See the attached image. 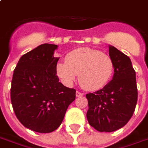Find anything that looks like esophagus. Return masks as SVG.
<instances>
[{
    "instance_id": "34e87169",
    "label": "esophagus",
    "mask_w": 148,
    "mask_h": 148,
    "mask_svg": "<svg viewBox=\"0 0 148 148\" xmlns=\"http://www.w3.org/2000/svg\"><path fill=\"white\" fill-rule=\"evenodd\" d=\"M83 95H84V93L81 92H78V91H77V92H76V96H77V97H78V96H83Z\"/></svg>"
}]
</instances>
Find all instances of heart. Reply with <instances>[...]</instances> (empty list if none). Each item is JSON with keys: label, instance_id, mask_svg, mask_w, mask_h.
Instances as JSON below:
<instances>
[{"label": "heart", "instance_id": "obj_1", "mask_svg": "<svg viewBox=\"0 0 148 148\" xmlns=\"http://www.w3.org/2000/svg\"><path fill=\"white\" fill-rule=\"evenodd\" d=\"M114 69V61L109 55L97 49L81 48L70 52L66 57V62L58 63L56 73L67 86L73 85L78 75L82 88L96 91L109 82Z\"/></svg>", "mask_w": 148, "mask_h": 148}]
</instances>
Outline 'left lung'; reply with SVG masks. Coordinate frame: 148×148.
Here are the masks:
<instances>
[{"instance_id": "obj_1", "label": "left lung", "mask_w": 148, "mask_h": 148, "mask_svg": "<svg viewBox=\"0 0 148 148\" xmlns=\"http://www.w3.org/2000/svg\"><path fill=\"white\" fill-rule=\"evenodd\" d=\"M114 64L112 80L93 93L86 94L88 109L86 117L99 132H114L127 124L137 103L136 72L130 57L115 47H109Z\"/></svg>"}]
</instances>
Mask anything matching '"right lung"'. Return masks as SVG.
I'll use <instances>...</instances> for the list:
<instances>
[{"label":"right lung","instance_id":"obj_1","mask_svg":"<svg viewBox=\"0 0 148 148\" xmlns=\"http://www.w3.org/2000/svg\"><path fill=\"white\" fill-rule=\"evenodd\" d=\"M56 45L43 44L24 54L14 70L11 101L18 121L34 132L47 133L60 126L76 90L59 82L54 57Z\"/></svg>","mask_w":148,"mask_h":148}]
</instances>
